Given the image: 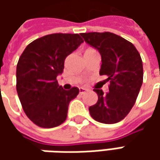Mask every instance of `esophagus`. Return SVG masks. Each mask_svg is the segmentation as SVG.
<instances>
[{"mask_svg": "<svg viewBox=\"0 0 160 160\" xmlns=\"http://www.w3.org/2000/svg\"><path fill=\"white\" fill-rule=\"evenodd\" d=\"M88 92V90L85 89V88H80L79 89V92H80V94L82 95V94H84L85 92Z\"/></svg>", "mask_w": 160, "mask_h": 160, "instance_id": "34e87169", "label": "esophagus"}]
</instances>
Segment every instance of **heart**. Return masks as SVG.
Masks as SVG:
<instances>
[{"label":"heart","instance_id":"heart-1","mask_svg":"<svg viewBox=\"0 0 160 160\" xmlns=\"http://www.w3.org/2000/svg\"><path fill=\"white\" fill-rule=\"evenodd\" d=\"M89 51H92V49H88V50H87L86 52H89Z\"/></svg>","mask_w":160,"mask_h":160}]
</instances>
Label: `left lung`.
Listing matches in <instances>:
<instances>
[{
	"label": "left lung",
	"mask_w": 160,
	"mask_h": 160,
	"mask_svg": "<svg viewBox=\"0 0 160 160\" xmlns=\"http://www.w3.org/2000/svg\"><path fill=\"white\" fill-rule=\"evenodd\" d=\"M83 38L102 56L100 75L108 76V92L93 89L98 102L89 108L92 118L103 124L124 119L136 102L142 84V60L129 41L110 32L82 33Z\"/></svg>",
	"instance_id": "left-lung-1"
}]
</instances>
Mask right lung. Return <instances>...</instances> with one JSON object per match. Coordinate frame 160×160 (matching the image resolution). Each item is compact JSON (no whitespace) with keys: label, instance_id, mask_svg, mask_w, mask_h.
<instances>
[{"label":"right lung","instance_id":"right-lung-1","mask_svg":"<svg viewBox=\"0 0 160 160\" xmlns=\"http://www.w3.org/2000/svg\"><path fill=\"white\" fill-rule=\"evenodd\" d=\"M83 42L78 34H52L29 43L17 65V92L23 110L36 126L52 128L64 123L77 87L66 91L58 75L66 58Z\"/></svg>","mask_w":160,"mask_h":160}]
</instances>
